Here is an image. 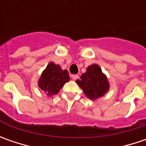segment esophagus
<instances>
[{"instance_id":"esophagus-1","label":"esophagus","mask_w":146,"mask_h":146,"mask_svg":"<svg viewBox=\"0 0 146 146\" xmlns=\"http://www.w3.org/2000/svg\"><path fill=\"white\" fill-rule=\"evenodd\" d=\"M71 78H72L73 80H77V79L79 78V76H78V75H72V76H71Z\"/></svg>"}]
</instances>
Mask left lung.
I'll use <instances>...</instances> for the list:
<instances>
[{
  "instance_id": "left-lung-1",
  "label": "left lung",
  "mask_w": 146,
  "mask_h": 146,
  "mask_svg": "<svg viewBox=\"0 0 146 146\" xmlns=\"http://www.w3.org/2000/svg\"><path fill=\"white\" fill-rule=\"evenodd\" d=\"M76 82L90 100H96L103 97L110 89L107 76L98 64L88 66L86 72L83 73L80 79L76 80Z\"/></svg>"
}]
</instances>
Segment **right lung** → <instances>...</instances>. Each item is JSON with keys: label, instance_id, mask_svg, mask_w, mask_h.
Segmentation results:
<instances>
[{"label": "right lung", "instance_id": "1", "mask_svg": "<svg viewBox=\"0 0 146 146\" xmlns=\"http://www.w3.org/2000/svg\"><path fill=\"white\" fill-rule=\"evenodd\" d=\"M69 80L70 77L67 70H62L59 65L51 62L43 70L38 80V87L47 96L51 97L58 93L60 89Z\"/></svg>", "mask_w": 146, "mask_h": 146}]
</instances>
